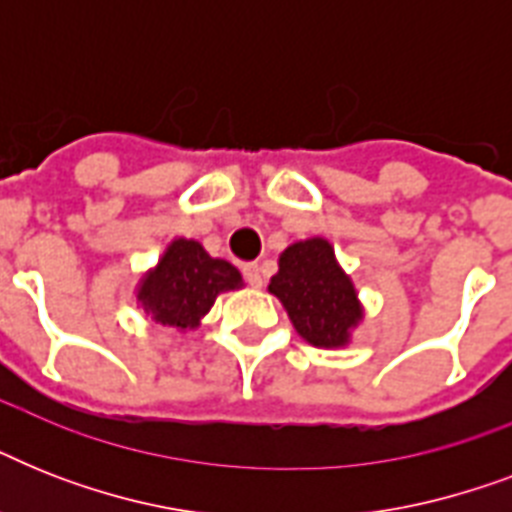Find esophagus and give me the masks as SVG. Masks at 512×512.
Returning <instances> with one entry per match:
<instances>
[{
  "label": "esophagus",
  "instance_id": "obj_1",
  "mask_svg": "<svg viewBox=\"0 0 512 512\" xmlns=\"http://www.w3.org/2000/svg\"><path fill=\"white\" fill-rule=\"evenodd\" d=\"M244 279H247V284H252V287H263V268L257 263H247L244 268Z\"/></svg>",
  "mask_w": 512,
  "mask_h": 512
}]
</instances>
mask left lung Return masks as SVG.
<instances>
[{
  "label": "left lung",
  "mask_w": 512,
  "mask_h": 512,
  "mask_svg": "<svg viewBox=\"0 0 512 512\" xmlns=\"http://www.w3.org/2000/svg\"><path fill=\"white\" fill-rule=\"evenodd\" d=\"M268 292L281 300L300 337L316 348H342L364 311L327 239L297 241L279 257Z\"/></svg>",
  "instance_id": "8db88e82"
}]
</instances>
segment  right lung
Masks as SVG:
<instances>
[{
  "label": "right lung",
  "instance_id": "1",
  "mask_svg": "<svg viewBox=\"0 0 512 512\" xmlns=\"http://www.w3.org/2000/svg\"><path fill=\"white\" fill-rule=\"evenodd\" d=\"M241 287V273L225 260L209 257L199 241L175 239L154 271L140 281L138 300L162 327H199L220 292Z\"/></svg>",
  "mask_w": 512,
  "mask_h": 512
}]
</instances>
